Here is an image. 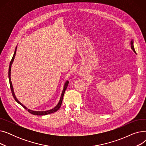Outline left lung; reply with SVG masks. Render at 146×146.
I'll use <instances>...</instances> for the list:
<instances>
[{"instance_id": "obj_1", "label": "left lung", "mask_w": 146, "mask_h": 146, "mask_svg": "<svg viewBox=\"0 0 146 146\" xmlns=\"http://www.w3.org/2000/svg\"><path fill=\"white\" fill-rule=\"evenodd\" d=\"M130 44H131V49L133 50V51H134L135 53H136V52H135V50H134V41H133V40H131V42H130Z\"/></svg>"}]
</instances>
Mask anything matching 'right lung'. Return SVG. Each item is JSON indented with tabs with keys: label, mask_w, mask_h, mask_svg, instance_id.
<instances>
[{
	"label": "right lung",
	"mask_w": 146,
	"mask_h": 146,
	"mask_svg": "<svg viewBox=\"0 0 146 146\" xmlns=\"http://www.w3.org/2000/svg\"><path fill=\"white\" fill-rule=\"evenodd\" d=\"M17 46L16 47V48H15V52H14V54H13V56L12 57V58L11 61L10 62V64H9V73H8V76H9V83H10V87H11V92H12V95H13V97L14 98L15 100L19 104H20L21 106H22L24 108L27 110L29 113H31V114H33V115H48V114H50V113H52L53 112H56L57 110H59V108H60V106L61 105V104H62V101H63V96H64V94L65 93V91H66V89H67V86L68 85V81L67 80L64 85V88H63V91H62V93H61V97H60V101L58 103V104L54 107V108H53L51 110H47V111H33V110H29L28 109L27 107L23 105L22 104H21L18 99L17 98V97L15 96V93H14V91H13V86H12V82H11V67H12V64L13 62V60H14V58H15V54H16V51H17Z\"/></svg>",
	"instance_id": "add662e5"
}]
</instances>
